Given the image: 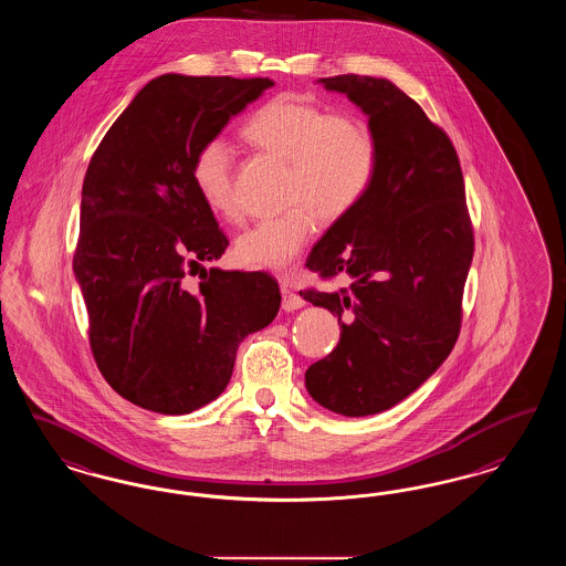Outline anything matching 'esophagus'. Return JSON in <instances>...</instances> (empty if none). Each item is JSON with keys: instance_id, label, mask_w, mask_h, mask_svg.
I'll return each mask as SVG.
<instances>
[{"instance_id": "1", "label": "esophagus", "mask_w": 566, "mask_h": 566, "mask_svg": "<svg viewBox=\"0 0 566 566\" xmlns=\"http://www.w3.org/2000/svg\"><path fill=\"white\" fill-rule=\"evenodd\" d=\"M303 305H305L303 296L298 293H294L289 284H284V286H282V307H284L286 312H294V310H301Z\"/></svg>"}]
</instances>
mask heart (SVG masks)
I'll return each mask as SVG.
<instances>
[{"label": "heart", "mask_w": 566, "mask_h": 566, "mask_svg": "<svg viewBox=\"0 0 566 566\" xmlns=\"http://www.w3.org/2000/svg\"><path fill=\"white\" fill-rule=\"evenodd\" d=\"M244 136L273 158L289 161L291 208L240 233L233 254L252 270L286 272L314 235L317 219L339 221L363 202L379 170V138L360 115L331 114L296 94H277L263 103L244 124ZM189 175L214 214L229 221L240 217L233 156L223 136L198 145Z\"/></svg>", "instance_id": "heart-1"}]
</instances>
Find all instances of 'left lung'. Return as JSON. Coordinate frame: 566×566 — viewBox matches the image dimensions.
Here are the masks:
<instances>
[{
  "label": "left lung",
  "mask_w": 566,
  "mask_h": 566,
  "mask_svg": "<svg viewBox=\"0 0 566 566\" xmlns=\"http://www.w3.org/2000/svg\"><path fill=\"white\" fill-rule=\"evenodd\" d=\"M356 103L379 138V170L349 214L322 235L307 268L347 273L335 293L301 291L339 317L337 347L305 373L310 396L337 415L398 405L451 354L474 256L459 156L449 135L381 77H319Z\"/></svg>",
  "instance_id": "8db88e82"
}]
</instances>
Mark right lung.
Listing matches in <instances>:
<instances>
[{"mask_svg":"<svg viewBox=\"0 0 566 566\" xmlns=\"http://www.w3.org/2000/svg\"><path fill=\"white\" fill-rule=\"evenodd\" d=\"M272 86L270 77L159 75L88 164L73 272L94 363L136 407L185 415L219 398L238 345L280 310L270 273L200 268L229 240L189 175L198 145Z\"/></svg>","mask_w":566,"mask_h":566,"instance_id":"add662e5","label":"right lung"}]
</instances>
